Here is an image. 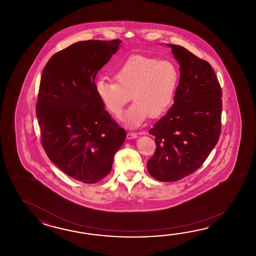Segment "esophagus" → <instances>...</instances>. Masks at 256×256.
Here are the masks:
<instances>
[{"instance_id":"obj_1","label":"esophagus","mask_w":256,"mask_h":256,"mask_svg":"<svg viewBox=\"0 0 256 256\" xmlns=\"http://www.w3.org/2000/svg\"><path fill=\"white\" fill-rule=\"evenodd\" d=\"M136 137H137V134L134 132H127V138L128 139H134Z\"/></svg>"}]
</instances>
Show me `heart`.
<instances>
[{"label": "heart", "instance_id": "1", "mask_svg": "<svg viewBox=\"0 0 256 256\" xmlns=\"http://www.w3.org/2000/svg\"><path fill=\"white\" fill-rule=\"evenodd\" d=\"M115 82L98 78L95 92L105 110L120 118L124 108L132 98L126 120L138 126L146 119L164 114L174 104L180 85L178 66L171 60H160L142 54L130 56L114 73Z\"/></svg>", "mask_w": 256, "mask_h": 256}]
</instances>
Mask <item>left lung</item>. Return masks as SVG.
I'll return each mask as SVG.
<instances>
[{"label": "left lung", "instance_id": "obj_1", "mask_svg": "<svg viewBox=\"0 0 256 256\" xmlns=\"http://www.w3.org/2000/svg\"><path fill=\"white\" fill-rule=\"evenodd\" d=\"M180 65L174 104L149 130L156 152L147 162L154 178L173 182L194 173L217 144L222 92L210 64L188 49L168 44Z\"/></svg>", "mask_w": 256, "mask_h": 256}]
</instances>
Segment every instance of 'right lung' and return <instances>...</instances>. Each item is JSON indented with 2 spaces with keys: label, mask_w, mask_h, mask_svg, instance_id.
Segmentation results:
<instances>
[{
  "label": "right lung",
  "mask_w": 256,
  "mask_h": 256,
  "mask_svg": "<svg viewBox=\"0 0 256 256\" xmlns=\"http://www.w3.org/2000/svg\"><path fill=\"white\" fill-rule=\"evenodd\" d=\"M122 41L76 42L44 68L36 106L41 144L52 163L74 180L94 184L112 170L126 132L95 92V76Z\"/></svg>",
  "instance_id": "add662e5"
}]
</instances>
